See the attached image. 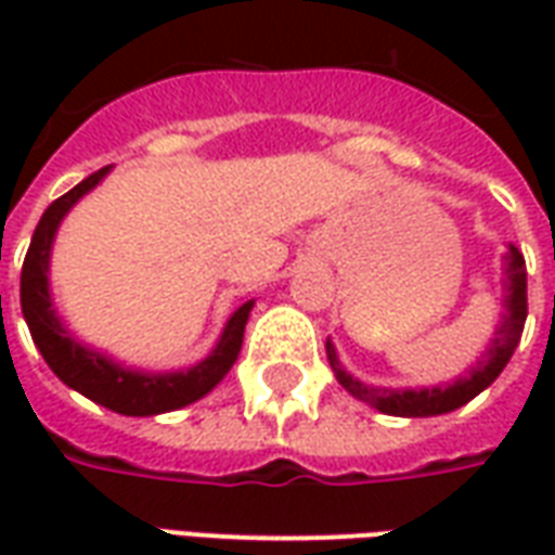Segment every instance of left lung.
Masks as SVG:
<instances>
[{
  "instance_id": "obj_1",
  "label": "left lung",
  "mask_w": 555,
  "mask_h": 555,
  "mask_svg": "<svg viewBox=\"0 0 555 555\" xmlns=\"http://www.w3.org/2000/svg\"><path fill=\"white\" fill-rule=\"evenodd\" d=\"M502 318L496 333L488 341L485 353L478 357L476 365H469L466 374H457L452 384L437 386H418V389H392V386H374L362 384L360 377L341 365L338 360L336 345L326 338V360L330 369L336 374V380L350 396L365 401L369 408L380 410L386 416H404V418H425V416H442L452 410L469 404L478 392H485L502 369L512 360L517 341L524 336L526 324V261L520 249L508 243V253L502 255Z\"/></svg>"
}]
</instances>
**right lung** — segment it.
<instances>
[{"label":"right lung","instance_id":"obj_1","mask_svg":"<svg viewBox=\"0 0 555 555\" xmlns=\"http://www.w3.org/2000/svg\"><path fill=\"white\" fill-rule=\"evenodd\" d=\"M109 171L113 166L94 171L43 210L41 222L31 234L23 273H20V306H23V318L29 324L35 348L41 350V357L62 384L121 416H159V413L181 410L205 398L231 372V365L241 357L243 330H246L255 300H246L229 314L217 345L210 348L205 360H198L190 369H175V372H151V369L127 365L115 360L113 353L86 345L77 333H70L55 309L53 288H50L53 243L70 207L77 205L82 195H89Z\"/></svg>","mask_w":555,"mask_h":555}]
</instances>
